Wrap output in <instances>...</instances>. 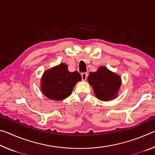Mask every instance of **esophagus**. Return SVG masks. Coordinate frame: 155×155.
Masks as SVG:
<instances>
[{"label":"esophagus","mask_w":155,"mask_h":155,"mask_svg":"<svg viewBox=\"0 0 155 155\" xmlns=\"http://www.w3.org/2000/svg\"><path fill=\"white\" fill-rule=\"evenodd\" d=\"M87 76H88L87 72H83L82 74H81V77H82L83 81H85L86 79H87Z\"/></svg>","instance_id":"obj_1"}]
</instances>
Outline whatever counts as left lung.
Listing matches in <instances>:
<instances>
[{
    "instance_id": "1",
    "label": "left lung",
    "mask_w": 155,
    "mask_h": 155,
    "mask_svg": "<svg viewBox=\"0 0 155 155\" xmlns=\"http://www.w3.org/2000/svg\"><path fill=\"white\" fill-rule=\"evenodd\" d=\"M88 82L92 86L96 98L107 101L115 98L121 85V78L106 67L99 68L96 72H90Z\"/></svg>"
}]
</instances>
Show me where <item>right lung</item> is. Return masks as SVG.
Wrapping results in <instances>:
<instances>
[{
	"label": "right lung",
	"mask_w": 155,
	"mask_h": 155,
	"mask_svg": "<svg viewBox=\"0 0 155 155\" xmlns=\"http://www.w3.org/2000/svg\"><path fill=\"white\" fill-rule=\"evenodd\" d=\"M81 76L77 71L70 72L66 64H61L43 74L41 88L44 96L54 101H62L69 96Z\"/></svg>",
	"instance_id": "obj_1"
}]
</instances>
